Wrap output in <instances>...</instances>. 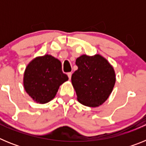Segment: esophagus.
<instances>
[{"instance_id":"esophagus-1","label":"esophagus","mask_w":146,"mask_h":146,"mask_svg":"<svg viewBox=\"0 0 146 146\" xmlns=\"http://www.w3.org/2000/svg\"><path fill=\"white\" fill-rule=\"evenodd\" d=\"M67 75H68L69 79L71 80V77H72V72H68V73H67Z\"/></svg>"}]
</instances>
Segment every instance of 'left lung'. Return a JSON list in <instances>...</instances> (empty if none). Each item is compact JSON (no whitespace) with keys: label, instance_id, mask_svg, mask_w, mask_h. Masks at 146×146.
Masks as SVG:
<instances>
[{"label":"left lung","instance_id":"1","mask_svg":"<svg viewBox=\"0 0 146 146\" xmlns=\"http://www.w3.org/2000/svg\"><path fill=\"white\" fill-rule=\"evenodd\" d=\"M75 64L78 69L72 74V83L78 102L92 108L102 104L115 83L113 67L99 54L81 55L76 59Z\"/></svg>","mask_w":146,"mask_h":146}]
</instances>
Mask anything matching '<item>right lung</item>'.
<instances>
[{"mask_svg": "<svg viewBox=\"0 0 146 146\" xmlns=\"http://www.w3.org/2000/svg\"><path fill=\"white\" fill-rule=\"evenodd\" d=\"M69 80L62 72L61 63L50 55L36 57L27 66L23 86L34 102L45 104L54 99L60 85Z\"/></svg>", "mask_w": 146, "mask_h": 146, "instance_id": "add662e5", "label": "right lung"}]
</instances>
